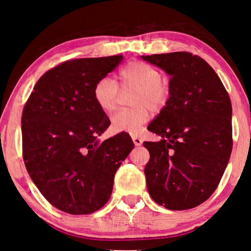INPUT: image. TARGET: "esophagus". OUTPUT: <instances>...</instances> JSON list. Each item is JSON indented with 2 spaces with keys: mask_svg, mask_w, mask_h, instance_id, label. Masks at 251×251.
<instances>
[{
  "mask_svg": "<svg viewBox=\"0 0 251 251\" xmlns=\"http://www.w3.org/2000/svg\"><path fill=\"white\" fill-rule=\"evenodd\" d=\"M132 140H133V144H135L136 146H140L143 144L142 138H139L138 136H132Z\"/></svg>",
  "mask_w": 251,
  "mask_h": 251,
  "instance_id": "1",
  "label": "esophagus"
}]
</instances>
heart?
<instances>
[{
    "mask_svg": "<svg viewBox=\"0 0 251 251\" xmlns=\"http://www.w3.org/2000/svg\"><path fill=\"white\" fill-rule=\"evenodd\" d=\"M118 80L119 85L108 76L98 78L92 89L94 99L102 112L112 113L121 98L119 89L133 90L130 97L132 107L116 112L111 118V128L115 132L138 133L149 121L150 111L159 112L166 107L171 96L170 83L157 68L142 60H132L123 66Z\"/></svg>",
    "mask_w": 251,
    "mask_h": 251,
    "instance_id": "1",
    "label": "heart"
}]
</instances>
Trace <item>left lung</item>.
I'll return each instance as SVG.
<instances>
[{
	"label": "left lung",
	"mask_w": 251,
	"mask_h": 251,
	"mask_svg": "<svg viewBox=\"0 0 251 251\" xmlns=\"http://www.w3.org/2000/svg\"><path fill=\"white\" fill-rule=\"evenodd\" d=\"M171 75V96L147 129L161 137L144 142L147 190L156 203L185 210L217 188L231 156L232 104L204 59L185 51L143 56Z\"/></svg>",
	"instance_id": "obj_1"
}]
</instances>
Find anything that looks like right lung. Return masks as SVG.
<instances>
[{
    "instance_id": "right-lung-1",
    "label": "right lung",
    "mask_w": 251,
    "mask_h": 251,
    "mask_svg": "<svg viewBox=\"0 0 251 251\" xmlns=\"http://www.w3.org/2000/svg\"><path fill=\"white\" fill-rule=\"evenodd\" d=\"M122 54L64 61L39 78L22 115L23 157L30 178L53 207L88 215L111 198L116 170L135 147L119 133L99 143L111 121L92 89Z\"/></svg>"
}]
</instances>
